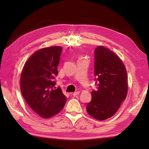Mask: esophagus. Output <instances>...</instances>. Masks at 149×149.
<instances>
[{"label": "esophagus", "mask_w": 149, "mask_h": 149, "mask_svg": "<svg viewBox=\"0 0 149 149\" xmlns=\"http://www.w3.org/2000/svg\"><path fill=\"white\" fill-rule=\"evenodd\" d=\"M79 94V91H76V92H74V93H72L73 96H74V97H76L77 95H78Z\"/></svg>", "instance_id": "1"}]
</instances>
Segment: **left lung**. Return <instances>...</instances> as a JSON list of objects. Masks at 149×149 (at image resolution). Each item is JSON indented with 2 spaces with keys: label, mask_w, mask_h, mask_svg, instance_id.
<instances>
[{
  "label": "left lung",
  "mask_w": 149,
  "mask_h": 149,
  "mask_svg": "<svg viewBox=\"0 0 149 149\" xmlns=\"http://www.w3.org/2000/svg\"><path fill=\"white\" fill-rule=\"evenodd\" d=\"M94 75L97 87L91 91L86 111L94 118L104 120L115 115L127 97V71L115 53L98 46L95 50Z\"/></svg>",
  "instance_id": "left-lung-1"
}]
</instances>
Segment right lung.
<instances>
[{
    "label": "right lung",
    "instance_id": "add662e5",
    "mask_svg": "<svg viewBox=\"0 0 149 149\" xmlns=\"http://www.w3.org/2000/svg\"><path fill=\"white\" fill-rule=\"evenodd\" d=\"M62 47H50L40 49L25 63L20 76V90L28 105L43 118L61 111L66 97L61 88H56Z\"/></svg>",
    "mask_w": 149,
    "mask_h": 149
}]
</instances>
